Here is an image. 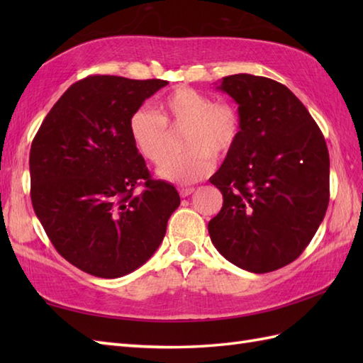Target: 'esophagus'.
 Returning a JSON list of instances; mask_svg holds the SVG:
<instances>
[{
	"instance_id": "34e87169",
	"label": "esophagus",
	"mask_w": 363,
	"mask_h": 363,
	"mask_svg": "<svg viewBox=\"0 0 363 363\" xmlns=\"http://www.w3.org/2000/svg\"><path fill=\"white\" fill-rule=\"evenodd\" d=\"M194 191H195L194 187H182V189H179V195H181L182 198H186V196L194 194Z\"/></svg>"
}]
</instances>
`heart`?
I'll return each instance as SVG.
<instances>
[{
	"label": "heart",
	"instance_id": "heart-1",
	"mask_svg": "<svg viewBox=\"0 0 363 363\" xmlns=\"http://www.w3.org/2000/svg\"><path fill=\"white\" fill-rule=\"evenodd\" d=\"M172 129H186L181 156L165 160L157 169L162 179L191 184L215 167V159L233 152L242 134L237 106L215 101L213 96L191 87H177L157 103L156 111L138 109L129 120V137L138 156L157 165L167 156Z\"/></svg>",
	"mask_w": 363,
	"mask_h": 363
}]
</instances>
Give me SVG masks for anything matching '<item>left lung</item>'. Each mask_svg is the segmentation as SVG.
Here are the masks:
<instances>
[{"instance_id": "8db88e82", "label": "left lung", "mask_w": 363, "mask_h": 363, "mask_svg": "<svg viewBox=\"0 0 363 363\" xmlns=\"http://www.w3.org/2000/svg\"><path fill=\"white\" fill-rule=\"evenodd\" d=\"M218 89L238 104L242 134L211 177L223 207L207 229L230 264L274 272L301 256L326 215V140L281 82L240 73L223 78Z\"/></svg>"}]
</instances>
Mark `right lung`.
<instances>
[{"instance_id":"right-lung-1","label":"right lung","mask_w":363,"mask_h":363,"mask_svg":"<svg viewBox=\"0 0 363 363\" xmlns=\"http://www.w3.org/2000/svg\"><path fill=\"white\" fill-rule=\"evenodd\" d=\"M167 84L87 76L57 99L30 145L37 218L60 256L91 276L115 279L143 265L181 203L129 137L130 115Z\"/></svg>"}]
</instances>
